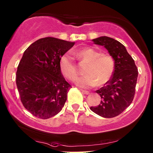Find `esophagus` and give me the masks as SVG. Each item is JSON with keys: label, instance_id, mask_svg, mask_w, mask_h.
Listing matches in <instances>:
<instances>
[{"label": "esophagus", "instance_id": "esophagus-1", "mask_svg": "<svg viewBox=\"0 0 153 153\" xmlns=\"http://www.w3.org/2000/svg\"><path fill=\"white\" fill-rule=\"evenodd\" d=\"M80 90H81V91H82L83 94H86V95H88V94H89V91H86V90H83V89H80Z\"/></svg>", "mask_w": 153, "mask_h": 153}]
</instances>
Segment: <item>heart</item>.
<instances>
[{
    "instance_id": "b5f03b06",
    "label": "heart",
    "mask_w": 153,
    "mask_h": 153,
    "mask_svg": "<svg viewBox=\"0 0 153 153\" xmlns=\"http://www.w3.org/2000/svg\"><path fill=\"white\" fill-rule=\"evenodd\" d=\"M79 55L88 62L84 69L86 75L76 78L75 83L82 87L101 86L108 82L114 72L116 63L113 56L102 54L92 48H83L76 52ZM59 67L62 74L67 78L74 80L78 74V70L72 56L65 53L59 59Z\"/></svg>"
}]
</instances>
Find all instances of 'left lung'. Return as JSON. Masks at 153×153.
Returning <instances> with one entry per match:
<instances>
[{"instance_id": "1", "label": "left lung", "mask_w": 153, "mask_h": 153, "mask_svg": "<svg viewBox=\"0 0 153 153\" xmlns=\"http://www.w3.org/2000/svg\"><path fill=\"white\" fill-rule=\"evenodd\" d=\"M92 41L108 50L115 60L116 67L111 79L96 91L101 98L99 105L90 109L103 118H114L121 114L133 101L138 75L137 68L125 46L118 41L106 36Z\"/></svg>"}]
</instances>
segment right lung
<instances>
[{
    "label": "right lung",
    "mask_w": 153,
    "mask_h": 153,
    "mask_svg": "<svg viewBox=\"0 0 153 153\" xmlns=\"http://www.w3.org/2000/svg\"><path fill=\"white\" fill-rule=\"evenodd\" d=\"M74 45L48 37L25 51L17 69L16 85L22 105L34 116L48 119L65 105L71 86L62 76L59 59Z\"/></svg>",
    "instance_id": "obj_1"
}]
</instances>
